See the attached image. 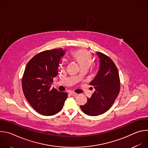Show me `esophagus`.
Returning <instances> with one entry per match:
<instances>
[{"label":"esophagus","mask_w":148,"mask_h":148,"mask_svg":"<svg viewBox=\"0 0 148 148\" xmlns=\"http://www.w3.org/2000/svg\"><path fill=\"white\" fill-rule=\"evenodd\" d=\"M70 94L71 95L74 96V97H75V96H77V95H78L77 93H75V92H70Z\"/></svg>","instance_id":"34e87169"}]
</instances>
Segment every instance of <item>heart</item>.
<instances>
[{
  "label": "heart",
  "instance_id": "heart-1",
  "mask_svg": "<svg viewBox=\"0 0 148 148\" xmlns=\"http://www.w3.org/2000/svg\"><path fill=\"white\" fill-rule=\"evenodd\" d=\"M72 56L75 58L81 68L90 67L93 62V58L91 54L87 50L84 49H78L73 52ZM62 66V64L61 65Z\"/></svg>",
  "mask_w": 148,
  "mask_h": 148
}]
</instances>
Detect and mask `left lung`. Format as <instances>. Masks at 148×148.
Instances as JSON below:
<instances>
[{"instance_id":"left-lung-1","label":"left lung","mask_w":148,"mask_h":148,"mask_svg":"<svg viewBox=\"0 0 148 148\" xmlns=\"http://www.w3.org/2000/svg\"><path fill=\"white\" fill-rule=\"evenodd\" d=\"M96 53L99 58V68L97 75L90 83L95 91L87 103L80 106L82 112L90 116H97L107 112L120 91L119 76L115 63L104 54Z\"/></svg>"}]
</instances>
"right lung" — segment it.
Returning a JSON list of instances; mask_svg holds the SVG:
<instances>
[{"instance_id":"add662e5","label":"right lung","mask_w":148,"mask_h":148,"mask_svg":"<svg viewBox=\"0 0 148 148\" xmlns=\"http://www.w3.org/2000/svg\"><path fill=\"white\" fill-rule=\"evenodd\" d=\"M65 53L62 49L42 51L26 67L22 81L23 91L31 106L41 115H53L60 111L68 97L65 92L51 88Z\"/></svg>"}]
</instances>
